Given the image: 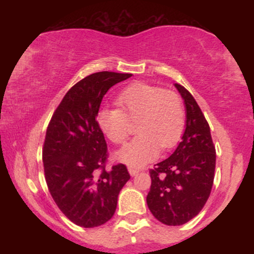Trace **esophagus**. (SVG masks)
Segmentation results:
<instances>
[{
	"mask_svg": "<svg viewBox=\"0 0 254 254\" xmlns=\"http://www.w3.org/2000/svg\"><path fill=\"white\" fill-rule=\"evenodd\" d=\"M127 171H129V173H130L131 177H135V176H137V174L139 173V171L136 170V168H133V167H129V168H127Z\"/></svg>",
	"mask_w": 254,
	"mask_h": 254,
	"instance_id": "esophagus-1",
	"label": "esophagus"
}]
</instances>
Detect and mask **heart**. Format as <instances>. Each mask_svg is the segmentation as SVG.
Here are the masks:
<instances>
[{"instance_id": "b5f03b06", "label": "heart", "mask_w": 254, "mask_h": 254, "mask_svg": "<svg viewBox=\"0 0 254 254\" xmlns=\"http://www.w3.org/2000/svg\"><path fill=\"white\" fill-rule=\"evenodd\" d=\"M117 103L121 110H99L97 123L112 143L122 144L129 136V121L137 122L138 136L116 153L119 161L142 167L159 156L160 147L170 149L182 138L185 110L176 93L137 82L119 93Z\"/></svg>"}]
</instances>
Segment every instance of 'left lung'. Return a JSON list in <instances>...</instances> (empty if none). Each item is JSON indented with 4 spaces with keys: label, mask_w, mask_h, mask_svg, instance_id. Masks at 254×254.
I'll return each instance as SVG.
<instances>
[{
    "label": "left lung",
    "mask_w": 254,
    "mask_h": 254,
    "mask_svg": "<svg viewBox=\"0 0 254 254\" xmlns=\"http://www.w3.org/2000/svg\"><path fill=\"white\" fill-rule=\"evenodd\" d=\"M185 105V130L170 157L150 171L148 208L156 220L180 226L192 220L210 196L216 151L210 127L188 89L174 83Z\"/></svg>",
    "instance_id": "8db88e82"
}]
</instances>
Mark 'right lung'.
I'll list each match as a JSON object with an SVG mask.
<instances>
[{
	"mask_svg": "<svg viewBox=\"0 0 254 254\" xmlns=\"http://www.w3.org/2000/svg\"><path fill=\"white\" fill-rule=\"evenodd\" d=\"M131 76L100 71L78 81L46 130L43 164L49 191L61 211L83 228L101 226L113 216L119 192L130 179L122 164L105 170L107 147L97 115L107 90Z\"/></svg>",
	"mask_w": 254,
	"mask_h": 254,
	"instance_id": "right-lung-1",
	"label": "right lung"
}]
</instances>
